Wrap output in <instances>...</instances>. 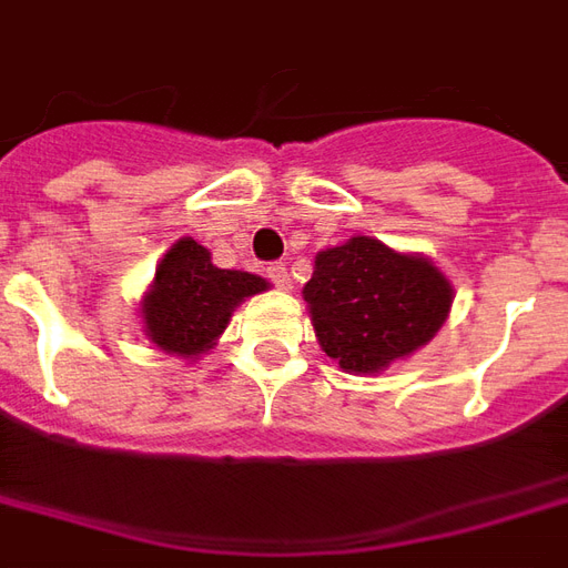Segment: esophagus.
<instances>
[{
  "label": "esophagus",
  "instance_id": "esophagus-1",
  "mask_svg": "<svg viewBox=\"0 0 568 568\" xmlns=\"http://www.w3.org/2000/svg\"><path fill=\"white\" fill-rule=\"evenodd\" d=\"M267 276H271V283L276 285V288H283V292L292 288V273H288V267H285L283 262L271 264V267H267Z\"/></svg>",
  "mask_w": 568,
  "mask_h": 568
}]
</instances>
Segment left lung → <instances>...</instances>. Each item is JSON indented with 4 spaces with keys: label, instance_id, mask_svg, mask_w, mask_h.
Returning a JSON list of instances; mask_svg holds the SVG:
<instances>
[{
    "label": "left lung",
    "instance_id": "obj_1",
    "mask_svg": "<svg viewBox=\"0 0 568 568\" xmlns=\"http://www.w3.org/2000/svg\"><path fill=\"white\" fill-rule=\"evenodd\" d=\"M304 301L327 358L367 376L427 346L455 288L430 258L358 234L318 252Z\"/></svg>",
    "mask_w": 568,
    "mask_h": 568
}]
</instances>
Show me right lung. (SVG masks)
<instances>
[{
	"instance_id": "1",
	"label": "right lung",
	"mask_w": 568,
	"mask_h": 568,
	"mask_svg": "<svg viewBox=\"0 0 568 568\" xmlns=\"http://www.w3.org/2000/svg\"><path fill=\"white\" fill-rule=\"evenodd\" d=\"M267 292V280L246 271H222L192 237H180L159 262L141 301L144 334L165 355L199 358L216 346L234 306Z\"/></svg>"
}]
</instances>
